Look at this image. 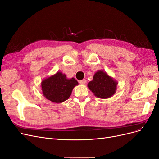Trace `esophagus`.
Masks as SVG:
<instances>
[{
	"instance_id": "obj_1",
	"label": "esophagus",
	"mask_w": 159,
	"mask_h": 159,
	"mask_svg": "<svg viewBox=\"0 0 159 159\" xmlns=\"http://www.w3.org/2000/svg\"><path fill=\"white\" fill-rule=\"evenodd\" d=\"M79 82H80V84H86V80L84 79V80H80Z\"/></svg>"
}]
</instances>
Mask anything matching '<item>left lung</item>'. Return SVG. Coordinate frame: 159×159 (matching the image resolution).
Masks as SVG:
<instances>
[{
  "label": "left lung",
  "mask_w": 159,
  "mask_h": 159,
  "mask_svg": "<svg viewBox=\"0 0 159 159\" xmlns=\"http://www.w3.org/2000/svg\"><path fill=\"white\" fill-rule=\"evenodd\" d=\"M117 82L105 72L98 71L95 74L93 80L88 83V88L99 98H109L115 93Z\"/></svg>",
  "instance_id": "obj_1"
}]
</instances>
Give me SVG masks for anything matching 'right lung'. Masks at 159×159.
<instances>
[{
    "mask_svg": "<svg viewBox=\"0 0 159 159\" xmlns=\"http://www.w3.org/2000/svg\"><path fill=\"white\" fill-rule=\"evenodd\" d=\"M78 85L74 78L67 79L65 74L57 72L43 80L42 89L46 98L54 103H61L68 99L73 88Z\"/></svg>",
    "mask_w": 159,
    "mask_h": 159,
    "instance_id": "1",
    "label": "right lung"
}]
</instances>
